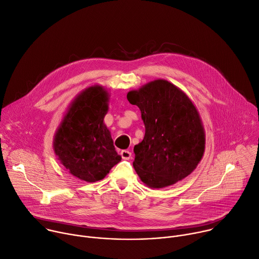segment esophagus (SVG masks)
<instances>
[{"label": "esophagus", "instance_id": "34e87169", "mask_svg": "<svg viewBox=\"0 0 259 259\" xmlns=\"http://www.w3.org/2000/svg\"><path fill=\"white\" fill-rule=\"evenodd\" d=\"M120 155H121V158H122V159H124V160H128V159H131V158H132V156H133L132 152H131V151H128V150H122V151L120 152Z\"/></svg>", "mask_w": 259, "mask_h": 259}]
</instances>
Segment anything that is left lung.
<instances>
[{
    "label": "left lung",
    "instance_id": "8db88e82",
    "mask_svg": "<svg viewBox=\"0 0 259 259\" xmlns=\"http://www.w3.org/2000/svg\"><path fill=\"white\" fill-rule=\"evenodd\" d=\"M145 124V137L135 146L133 163L141 181L153 189L188 177L201 161L205 133L189 97L165 79L150 81L127 93Z\"/></svg>",
    "mask_w": 259,
    "mask_h": 259
}]
</instances>
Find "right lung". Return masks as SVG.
<instances>
[{
  "instance_id": "add662e5",
  "label": "right lung",
  "mask_w": 259,
  "mask_h": 259,
  "mask_svg": "<svg viewBox=\"0 0 259 259\" xmlns=\"http://www.w3.org/2000/svg\"><path fill=\"white\" fill-rule=\"evenodd\" d=\"M109 93L94 85L71 102L54 136L58 160L75 178L88 183L104 179L121 157L104 123Z\"/></svg>"
}]
</instances>
